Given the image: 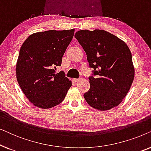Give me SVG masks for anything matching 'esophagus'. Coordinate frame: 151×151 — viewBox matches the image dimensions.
<instances>
[{"instance_id":"esophagus-1","label":"esophagus","mask_w":151,"mask_h":151,"mask_svg":"<svg viewBox=\"0 0 151 151\" xmlns=\"http://www.w3.org/2000/svg\"><path fill=\"white\" fill-rule=\"evenodd\" d=\"M73 81L74 82H78V81H79V79H78V78H74Z\"/></svg>"}]
</instances>
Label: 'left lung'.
<instances>
[{"label": "left lung", "instance_id": "8db88e82", "mask_svg": "<svg viewBox=\"0 0 151 151\" xmlns=\"http://www.w3.org/2000/svg\"><path fill=\"white\" fill-rule=\"evenodd\" d=\"M75 37L93 69L88 77L90 88L84 94L86 102L100 111L117 106L129 92L135 76L127 45L104 30H80Z\"/></svg>", "mask_w": 151, "mask_h": 151}]
</instances>
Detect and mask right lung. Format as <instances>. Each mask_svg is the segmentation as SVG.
<instances>
[{"label": "right lung", "instance_id": "1", "mask_svg": "<svg viewBox=\"0 0 151 151\" xmlns=\"http://www.w3.org/2000/svg\"><path fill=\"white\" fill-rule=\"evenodd\" d=\"M75 29L49 30L30 35L22 44L16 63V78L34 106L50 109L65 99L71 81L63 71L55 73Z\"/></svg>", "mask_w": 151, "mask_h": 151}]
</instances>
